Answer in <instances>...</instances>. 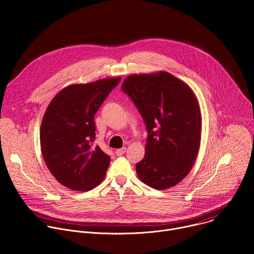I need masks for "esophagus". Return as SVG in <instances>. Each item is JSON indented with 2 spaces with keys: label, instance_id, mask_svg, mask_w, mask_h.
<instances>
[{
  "label": "esophagus",
  "instance_id": "34e87169",
  "mask_svg": "<svg viewBox=\"0 0 254 254\" xmlns=\"http://www.w3.org/2000/svg\"><path fill=\"white\" fill-rule=\"evenodd\" d=\"M126 151H127V149L126 148H122V149H118L117 151H116V154L118 155V156H122V155H124L125 153H126Z\"/></svg>",
  "mask_w": 254,
  "mask_h": 254
}]
</instances>
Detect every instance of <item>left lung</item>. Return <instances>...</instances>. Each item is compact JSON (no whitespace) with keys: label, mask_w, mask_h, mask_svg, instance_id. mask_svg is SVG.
Listing matches in <instances>:
<instances>
[{"label":"left lung","mask_w":254,"mask_h":254,"mask_svg":"<svg viewBox=\"0 0 254 254\" xmlns=\"http://www.w3.org/2000/svg\"><path fill=\"white\" fill-rule=\"evenodd\" d=\"M122 89L149 133L146 154L135 166L139 180L157 190L177 185L191 171L200 148L202 119L195 93L166 71L129 75Z\"/></svg>","instance_id":"obj_1"}]
</instances>
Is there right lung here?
Here are the masks:
<instances>
[{"instance_id": "right-lung-1", "label": "right lung", "mask_w": 254, "mask_h": 254, "mask_svg": "<svg viewBox=\"0 0 254 254\" xmlns=\"http://www.w3.org/2000/svg\"><path fill=\"white\" fill-rule=\"evenodd\" d=\"M121 77L71 84L59 91L44 114L41 151L50 173L74 191H89L105 177L111 158L93 146L94 115Z\"/></svg>"}]
</instances>
